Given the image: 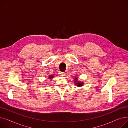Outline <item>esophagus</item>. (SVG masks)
Wrapping results in <instances>:
<instances>
[{
    "label": "esophagus",
    "mask_w": 128,
    "mask_h": 128,
    "mask_svg": "<svg viewBox=\"0 0 128 128\" xmlns=\"http://www.w3.org/2000/svg\"><path fill=\"white\" fill-rule=\"evenodd\" d=\"M60 75L61 76H65V73H64V72H60Z\"/></svg>",
    "instance_id": "34e87169"
}]
</instances>
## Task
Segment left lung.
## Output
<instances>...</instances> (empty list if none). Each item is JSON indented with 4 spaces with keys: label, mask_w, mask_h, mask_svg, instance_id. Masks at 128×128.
<instances>
[{
    "label": "left lung",
    "mask_w": 128,
    "mask_h": 128,
    "mask_svg": "<svg viewBox=\"0 0 128 128\" xmlns=\"http://www.w3.org/2000/svg\"><path fill=\"white\" fill-rule=\"evenodd\" d=\"M76 80H77V78H76V82H77ZM76 85H77L78 86H82L83 85V83L82 82H77V84H75Z\"/></svg>",
    "instance_id": "left-lung-1"
}]
</instances>
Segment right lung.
Wrapping results in <instances>:
<instances>
[{
  "mask_svg": "<svg viewBox=\"0 0 128 128\" xmlns=\"http://www.w3.org/2000/svg\"><path fill=\"white\" fill-rule=\"evenodd\" d=\"M53 76H52V75H50L49 77L50 78H53Z\"/></svg>",
  "mask_w": 128,
  "mask_h": 128,
  "instance_id": "obj_1",
  "label": "right lung"
}]
</instances>
